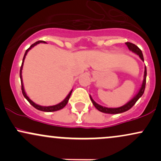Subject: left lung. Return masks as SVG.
Returning a JSON list of instances; mask_svg holds the SVG:
<instances>
[{
	"label": "left lung",
	"instance_id": "left-lung-1",
	"mask_svg": "<svg viewBox=\"0 0 161 161\" xmlns=\"http://www.w3.org/2000/svg\"><path fill=\"white\" fill-rule=\"evenodd\" d=\"M125 44H126L127 47H128V48L130 50V51H132V52L137 53L138 56L140 57V58H141L142 60L144 61L143 54H142L141 49H140L138 46L134 45V44L131 43V42H125ZM146 76H147V69H146V66H145V75H144V80H143V82H142V87H141V88H140L139 92H138V93L136 96H135L129 102L127 103L126 104H125L124 106H122V107H120V108H104V107H102V106H101V105L97 104V103H96L95 101L92 98L91 96H90V98H91V101H92V104H94V106H95V108L99 110V111L105 113V114H120V113L127 111V110H129V109L132 108V107L134 106L135 104L136 103V101H137L139 99L140 97L142 96V95L144 94V92H145V85H146Z\"/></svg>",
	"mask_w": 161,
	"mask_h": 161
}]
</instances>
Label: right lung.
<instances>
[{"label": "right lung", "instance_id": "right-lung-1", "mask_svg": "<svg viewBox=\"0 0 161 161\" xmlns=\"http://www.w3.org/2000/svg\"><path fill=\"white\" fill-rule=\"evenodd\" d=\"M41 42H43V43H45V42H44V41H38V42H35L34 44H32V45L30 46V47L28 48L26 51H25V54H24V57H23V63H22V65H21V67H20V71H19V76H20V79H21V87H22V92H23V95L24 97H25V99L27 100L28 101H29V103H30V104H32L33 107H34L35 108H36L37 110H42V111H45V112H53V111H57V110H61L64 108V107L66 106V104L68 103V101H69V97H70V95H71V93H72V90L71 92H69V95L66 96V97L65 99L64 100V101H62V102H60V104H57V105H53V106H49V107H43V106H40V105H38L36 104H35L33 101H31L30 99L29 98V97L26 95V94H25V91H24V88H23V81H22V69H23V61L24 60H25V55L27 54L28 51H29L31 48H32V47H34L35 45H36L37 44H39Z\"/></svg>", "mask_w": 161, "mask_h": 161}]
</instances>
